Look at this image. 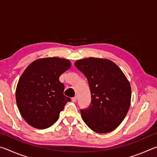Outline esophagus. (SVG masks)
<instances>
[{
    "instance_id": "34e87169",
    "label": "esophagus",
    "mask_w": 157,
    "mask_h": 157,
    "mask_svg": "<svg viewBox=\"0 0 157 157\" xmlns=\"http://www.w3.org/2000/svg\"><path fill=\"white\" fill-rule=\"evenodd\" d=\"M77 99H78V96H75L72 98V101L73 102H75L77 101Z\"/></svg>"
}]
</instances>
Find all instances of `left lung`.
<instances>
[{
	"label": "left lung",
	"instance_id": "1",
	"mask_svg": "<svg viewBox=\"0 0 157 157\" xmlns=\"http://www.w3.org/2000/svg\"><path fill=\"white\" fill-rule=\"evenodd\" d=\"M75 66L88 79L91 102L81 109V116L93 131L112 132L125 118L131 104L129 82L121 69L107 59L89 57L79 59Z\"/></svg>",
	"mask_w": 157,
	"mask_h": 157
}]
</instances>
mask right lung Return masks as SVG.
Wrapping results in <instances>:
<instances>
[{
    "instance_id": "obj_1",
    "label": "right lung",
    "mask_w": 157,
    "mask_h": 157,
    "mask_svg": "<svg viewBox=\"0 0 157 157\" xmlns=\"http://www.w3.org/2000/svg\"><path fill=\"white\" fill-rule=\"evenodd\" d=\"M70 61L57 57L38 59L21 75L16 89V101L21 116L36 129H46L59 118L71 98L63 95L59 77L71 68Z\"/></svg>"
}]
</instances>
